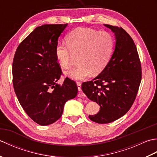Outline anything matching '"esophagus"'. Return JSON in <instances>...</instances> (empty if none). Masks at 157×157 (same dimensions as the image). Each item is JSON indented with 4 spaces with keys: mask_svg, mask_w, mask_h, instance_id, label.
<instances>
[{
    "mask_svg": "<svg viewBox=\"0 0 157 157\" xmlns=\"http://www.w3.org/2000/svg\"><path fill=\"white\" fill-rule=\"evenodd\" d=\"M77 86H78V90L81 91L82 90V84L80 82H77Z\"/></svg>",
    "mask_w": 157,
    "mask_h": 157,
    "instance_id": "obj_1",
    "label": "esophagus"
}]
</instances>
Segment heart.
<instances>
[{
    "instance_id": "1",
    "label": "heart",
    "mask_w": 157,
    "mask_h": 157,
    "mask_svg": "<svg viewBox=\"0 0 157 157\" xmlns=\"http://www.w3.org/2000/svg\"><path fill=\"white\" fill-rule=\"evenodd\" d=\"M67 45L59 44L55 56L63 68L69 69L77 57L78 66L68 71L69 78L82 80L102 72L108 65L114 49L113 36L106 31L78 28L66 36Z\"/></svg>"
}]
</instances>
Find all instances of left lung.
I'll return each mask as SVG.
<instances>
[{
  "label": "left lung",
  "instance_id": "8db88e82",
  "mask_svg": "<svg viewBox=\"0 0 157 157\" xmlns=\"http://www.w3.org/2000/svg\"><path fill=\"white\" fill-rule=\"evenodd\" d=\"M115 36V48L108 65L92 81L84 82L82 91L100 105L92 121L108 123L121 117L134 103L142 79L141 63L135 43L122 28L104 24Z\"/></svg>",
  "mask_w": 157,
  "mask_h": 157
}]
</instances>
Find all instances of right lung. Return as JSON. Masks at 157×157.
Here are the masks:
<instances>
[{
	"instance_id": "add662e5",
	"label": "right lung",
	"mask_w": 157,
	"mask_h": 157,
	"mask_svg": "<svg viewBox=\"0 0 157 157\" xmlns=\"http://www.w3.org/2000/svg\"><path fill=\"white\" fill-rule=\"evenodd\" d=\"M66 24H46L36 28L20 43L13 62V84L23 110L40 125L61 117L65 102L78 94L75 82L62 74L55 56L58 38Z\"/></svg>"
}]
</instances>
